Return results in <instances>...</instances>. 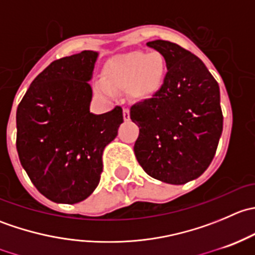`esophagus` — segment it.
<instances>
[{"label": "esophagus", "mask_w": 255, "mask_h": 255, "mask_svg": "<svg viewBox=\"0 0 255 255\" xmlns=\"http://www.w3.org/2000/svg\"><path fill=\"white\" fill-rule=\"evenodd\" d=\"M123 118H125V121H129L130 116H129V109H128V107H125V109H123Z\"/></svg>", "instance_id": "esophagus-1"}]
</instances>
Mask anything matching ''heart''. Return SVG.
I'll return each mask as SVG.
<instances>
[{"instance_id": "b5f03b06", "label": "heart", "mask_w": 255, "mask_h": 255, "mask_svg": "<svg viewBox=\"0 0 255 255\" xmlns=\"http://www.w3.org/2000/svg\"><path fill=\"white\" fill-rule=\"evenodd\" d=\"M166 76V63L160 53L143 51L126 54L113 59L106 69V81H99L95 90L112 97L115 90L130 85V95L137 100H148L158 94Z\"/></svg>"}]
</instances>
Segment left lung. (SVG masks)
Instances as JSON below:
<instances>
[{
	"label": "left lung",
	"mask_w": 255,
	"mask_h": 255,
	"mask_svg": "<svg viewBox=\"0 0 255 255\" xmlns=\"http://www.w3.org/2000/svg\"><path fill=\"white\" fill-rule=\"evenodd\" d=\"M146 45L166 63L163 87L151 99L130 107L139 127L134 154L149 176L181 185L208 168L222 134L220 87L191 51L168 40Z\"/></svg>",
	"instance_id": "left-lung-1"
}]
</instances>
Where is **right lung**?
<instances>
[{
	"instance_id": "add662e5",
	"label": "right lung",
	"mask_w": 255,
	"mask_h": 255,
	"mask_svg": "<svg viewBox=\"0 0 255 255\" xmlns=\"http://www.w3.org/2000/svg\"><path fill=\"white\" fill-rule=\"evenodd\" d=\"M96 51L84 50L50 63L17 107L18 156L38 191L59 204H76L94 192L102 153L116 138L123 113L90 112Z\"/></svg>"
}]
</instances>
